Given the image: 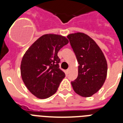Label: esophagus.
Wrapping results in <instances>:
<instances>
[{
    "label": "esophagus",
    "mask_w": 123,
    "mask_h": 123,
    "mask_svg": "<svg viewBox=\"0 0 123 123\" xmlns=\"http://www.w3.org/2000/svg\"><path fill=\"white\" fill-rule=\"evenodd\" d=\"M70 69H71V68H68V69H66V73H67L68 74L69 73V71H70Z\"/></svg>",
    "instance_id": "1"
}]
</instances>
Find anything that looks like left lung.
<instances>
[{
	"mask_svg": "<svg viewBox=\"0 0 123 123\" xmlns=\"http://www.w3.org/2000/svg\"><path fill=\"white\" fill-rule=\"evenodd\" d=\"M77 61L79 75L71 82L73 90L83 97H90L100 89L107 73V63L103 52L89 36L84 33L67 36Z\"/></svg>",
	"mask_w": 123,
	"mask_h": 123,
	"instance_id": "8db88e82",
	"label": "left lung"
}]
</instances>
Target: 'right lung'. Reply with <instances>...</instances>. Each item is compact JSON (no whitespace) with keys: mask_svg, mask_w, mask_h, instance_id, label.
Listing matches in <instances>:
<instances>
[{"mask_svg":"<svg viewBox=\"0 0 123 123\" xmlns=\"http://www.w3.org/2000/svg\"><path fill=\"white\" fill-rule=\"evenodd\" d=\"M68 43L65 37L45 34L36 40L24 54L21 75L32 94L44 99L55 94L65 73L59 68L57 53Z\"/></svg>","mask_w":123,"mask_h":123,"instance_id":"right-lung-1","label":"right lung"}]
</instances>
